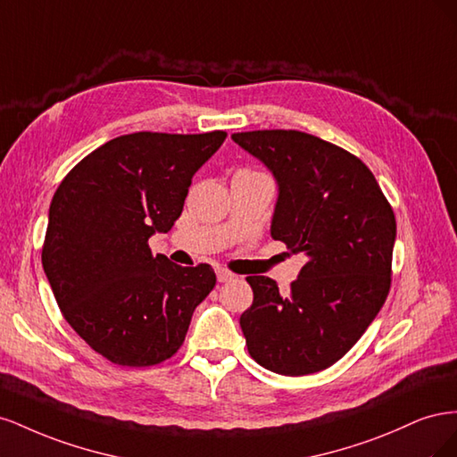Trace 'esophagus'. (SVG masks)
I'll list each match as a JSON object with an SVG mask.
<instances>
[{
  "label": "esophagus",
  "instance_id": "esophagus-1",
  "mask_svg": "<svg viewBox=\"0 0 457 457\" xmlns=\"http://www.w3.org/2000/svg\"><path fill=\"white\" fill-rule=\"evenodd\" d=\"M217 280L219 282H230V280H234V274L227 269H217Z\"/></svg>",
  "mask_w": 457,
  "mask_h": 457
}]
</instances>
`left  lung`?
Instances as JSON below:
<instances>
[{"mask_svg":"<svg viewBox=\"0 0 457 457\" xmlns=\"http://www.w3.org/2000/svg\"><path fill=\"white\" fill-rule=\"evenodd\" d=\"M232 141L278 183L270 237L307 257L289 294L269 276L245 278L253 289L240 316L247 351L274 373L309 376L347 354L389 295L393 207L361 158L314 135L262 129Z\"/></svg>","mask_w":457,"mask_h":457,"instance_id":"8db88e82","label":"left lung"}]
</instances>
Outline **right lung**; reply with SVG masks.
Returning <instances> with one entry per match:
<instances>
[{
	"mask_svg": "<svg viewBox=\"0 0 457 457\" xmlns=\"http://www.w3.org/2000/svg\"><path fill=\"white\" fill-rule=\"evenodd\" d=\"M225 139V131L121 135L87 154L54 192L41 262L66 322L110 362L168 361L215 287L210 265L154 257L148 238L171 230L192 177Z\"/></svg>",
	"mask_w": 457,
	"mask_h": 457,
	"instance_id": "right-lung-1",
	"label": "right lung"
}]
</instances>
